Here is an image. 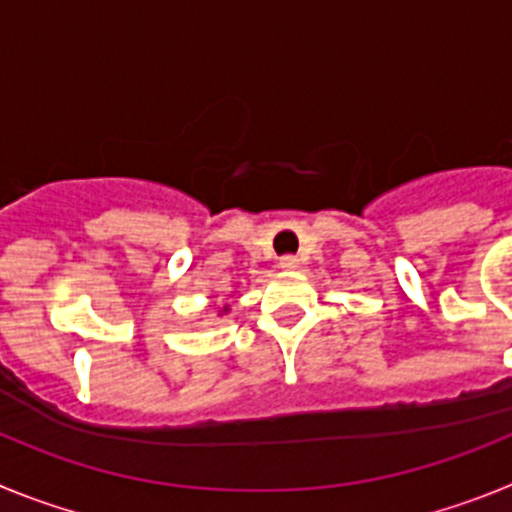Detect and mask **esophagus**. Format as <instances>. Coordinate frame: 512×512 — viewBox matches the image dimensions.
Returning a JSON list of instances; mask_svg holds the SVG:
<instances>
[{
  "label": "esophagus",
  "instance_id": "1",
  "mask_svg": "<svg viewBox=\"0 0 512 512\" xmlns=\"http://www.w3.org/2000/svg\"><path fill=\"white\" fill-rule=\"evenodd\" d=\"M297 264H300L297 256H282V259H279V266H282V269H297Z\"/></svg>",
  "mask_w": 512,
  "mask_h": 512
}]
</instances>
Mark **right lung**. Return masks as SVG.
I'll list each match as a JSON object with an SVG mask.
<instances>
[{"mask_svg": "<svg viewBox=\"0 0 512 512\" xmlns=\"http://www.w3.org/2000/svg\"><path fill=\"white\" fill-rule=\"evenodd\" d=\"M225 310H228V307H225ZM225 310H223V312H225Z\"/></svg>", "mask_w": 512, "mask_h": 512, "instance_id": "1", "label": "right lung"}]
</instances>
